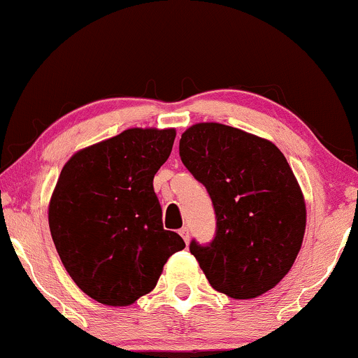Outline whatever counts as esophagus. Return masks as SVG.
I'll return each mask as SVG.
<instances>
[{
  "mask_svg": "<svg viewBox=\"0 0 358 358\" xmlns=\"http://www.w3.org/2000/svg\"><path fill=\"white\" fill-rule=\"evenodd\" d=\"M180 236L183 237V241H185V244H188V242H190V231H188L187 227H183V229H180Z\"/></svg>",
  "mask_w": 358,
  "mask_h": 358,
  "instance_id": "obj_1",
  "label": "esophagus"
}]
</instances>
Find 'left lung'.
Wrapping results in <instances>:
<instances>
[{
	"label": "left lung",
	"mask_w": 358,
	"mask_h": 358,
	"mask_svg": "<svg viewBox=\"0 0 358 358\" xmlns=\"http://www.w3.org/2000/svg\"><path fill=\"white\" fill-rule=\"evenodd\" d=\"M180 158L205 185L217 219L208 245L190 252L215 291L252 299L294 264L306 229L301 188L274 143L219 122H199L180 139Z\"/></svg>",
	"instance_id": "obj_1"
}]
</instances>
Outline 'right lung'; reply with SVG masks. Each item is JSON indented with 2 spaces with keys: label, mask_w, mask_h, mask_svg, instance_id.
<instances>
[{
  "label": "right lung",
  "mask_w": 358,
  "mask_h": 358,
  "mask_svg": "<svg viewBox=\"0 0 358 358\" xmlns=\"http://www.w3.org/2000/svg\"><path fill=\"white\" fill-rule=\"evenodd\" d=\"M175 136L173 127H131L62 168L48 205L53 244L73 282L102 305H133L185 249L178 234L163 229L153 190Z\"/></svg>",
  "instance_id": "obj_1"
}]
</instances>
